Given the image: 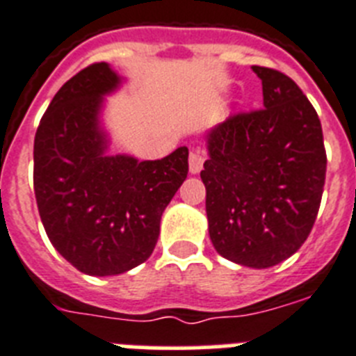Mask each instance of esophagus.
Returning <instances> with one entry per match:
<instances>
[{"label": "esophagus", "instance_id": "obj_1", "mask_svg": "<svg viewBox=\"0 0 356 356\" xmlns=\"http://www.w3.org/2000/svg\"><path fill=\"white\" fill-rule=\"evenodd\" d=\"M204 164V152L201 148H192L190 150V172L199 173Z\"/></svg>", "mask_w": 356, "mask_h": 356}]
</instances>
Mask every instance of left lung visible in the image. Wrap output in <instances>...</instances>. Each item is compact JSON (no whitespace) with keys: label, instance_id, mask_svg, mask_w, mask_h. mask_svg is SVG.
I'll return each instance as SVG.
<instances>
[{"label":"left lung","instance_id":"obj_1","mask_svg":"<svg viewBox=\"0 0 356 356\" xmlns=\"http://www.w3.org/2000/svg\"><path fill=\"white\" fill-rule=\"evenodd\" d=\"M252 68L264 108L232 113L208 134L201 179L215 250L262 270L293 255L312 234L327 157L321 119L297 83L275 68Z\"/></svg>","mask_w":356,"mask_h":356}]
</instances>
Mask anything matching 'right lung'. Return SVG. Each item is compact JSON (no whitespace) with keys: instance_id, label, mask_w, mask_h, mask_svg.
<instances>
[{"instance_id":"obj_1","label":"right lung","mask_w":356,"mask_h":356,"mask_svg":"<svg viewBox=\"0 0 356 356\" xmlns=\"http://www.w3.org/2000/svg\"><path fill=\"white\" fill-rule=\"evenodd\" d=\"M119 85L106 63L54 95L34 139V193L50 243L74 268L106 277L152 255L161 215L188 175V148L159 161L104 155L103 95Z\"/></svg>"}]
</instances>
